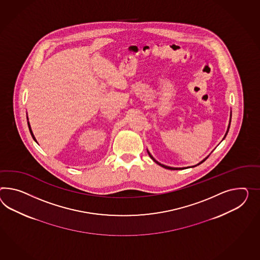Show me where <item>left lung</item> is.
Instances as JSON below:
<instances>
[{"instance_id": "obj_1", "label": "left lung", "mask_w": 260, "mask_h": 260, "mask_svg": "<svg viewBox=\"0 0 260 260\" xmlns=\"http://www.w3.org/2000/svg\"><path fill=\"white\" fill-rule=\"evenodd\" d=\"M230 122H231V120H230V121H229V125H228V128H227L226 134H225V136H224V138H223V140H224V139H225V137H226L227 133H228V131H229V128H230ZM148 153H149V155H150V157H151V158H152V159H153V161H154V162H155V163H156V164H158V165H159V166L163 167V168H165V169H168V170H180V169H185V168H173V167L165 166V165H163V164H161V163H159V162H158V161H156V160L154 159V158H153V156H152V154H151V153H149V151H148ZM207 158H206V159H207ZM206 159H204V160H203V161H201L200 163H199V164H198V165H200L201 163H203V162H204V161H205V160H206ZM187 168H189V167H187Z\"/></svg>"}]
</instances>
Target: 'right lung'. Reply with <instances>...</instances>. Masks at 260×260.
I'll return each mask as SVG.
<instances>
[{"label": "right lung", "instance_id": "right-lung-1", "mask_svg": "<svg viewBox=\"0 0 260 260\" xmlns=\"http://www.w3.org/2000/svg\"><path fill=\"white\" fill-rule=\"evenodd\" d=\"M28 127H29V130H30V133L32 135V137H33L34 140L37 142V140H36V138H35V136H34L33 132H32V129H31V126H30V123H29V121H28Z\"/></svg>", "mask_w": 260, "mask_h": 260}]
</instances>
